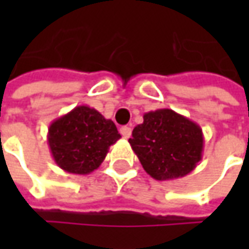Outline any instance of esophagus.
<instances>
[{"label":"esophagus","instance_id":"obj_1","mask_svg":"<svg viewBox=\"0 0 249 249\" xmlns=\"http://www.w3.org/2000/svg\"><path fill=\"white\" fill-rule=\"evenodd\" d=\"M120 133L123 135L124 139H129L130 135H132V128L130 126H123V128H120Z\"/></svg>","mask_w":249,"mask_h":249}]
</instances>
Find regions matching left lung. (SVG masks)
I'll return each instance as SVG.
<instances>
[{
    "label": "left lung",
    "instance_id": "obj_1",
    "mask_svg": "<svg viewBox=\"0 0 249 249\" xmlns=\"http://www.w3.org/2000/svg\"><path fill=\"white\" fill-rule=\"evenodd\" d=\"M129 144L141 165L159 181L187 176L203 157V130L192 120L172 109L144 114L135 126Z\"/></svg>",
    "mask_w": 249,
    "mask_h": 249
}]
</instances>
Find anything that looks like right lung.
Returning <instances> with one entry per match:
<instances>
[{
    "label": "right lung",
    "instance_id": "add662e5",
    "mask_svg": "<svg viewBox=\"0 0 249 249\" xmlns=\"http://www.w3.org/2000/svg\"><path fill=\"white\" fill-rule=\"evenodd\" d=\"M121 135L112 120L94 108L80 105L56 119L48 129L52 157L62 171L89 175L96 171Z\"/></svg>",
    "mask_w": 249,
    "mask_h": 249
}]
</instances>
